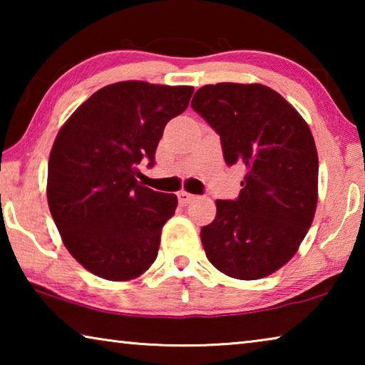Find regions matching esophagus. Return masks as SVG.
I'll use <instances>...</instances> for the list:
<instances>
[{
    "label": "esophagus",
    "instance_id": "34e87169",
    "mask_svg": "<svg viewBox=\"0 0 365 365\" xmlns=\"http://www.w3.org/2000/svg\"><path fill=\"white\" fill-rule=\"evenodd\" d=\"M177 196H178V201H180V205H185V206L196 200L195 195H190V193H187V191H178Z\"/></svg>",
    "mask_w": 365,
    "mask_h": 365
}]
</instances>
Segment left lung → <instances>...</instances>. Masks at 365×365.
<instances>
[{"mask_svg": "<svg viewBox=\"0 0 365 365\" xmlns=\"http://www.w3.org/2000/svg\"><path fill=\"white\" fill-rule=\"evenodd\" d=\"M191 108L220 135L225 163L246 168L237 200L215 201V219L201 228L202 248L222 274L264 279L296 255L316 214L319 158L311 128L261 83L205 85Z\"/></svg>", "mask_w": 365, "mask_h": 365, "instance_id": "left-lung-1", "label": "left lung"}]
</instances>
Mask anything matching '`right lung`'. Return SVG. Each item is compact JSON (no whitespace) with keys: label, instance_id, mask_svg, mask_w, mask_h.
<instances>
[{"label":"right lung","instance_id":"add662e5","mask_svg":"<svg viewBox=\"0 0 365 365\" xmlns=\"http://www.w3.org/2000/svg\"><path fill=\"white\" fill-rule=\"evenodd\" d=\"M193 86L127 80L103 86L61 127L48 160V206L63 243L101 279L133 280L156 261L177 196L143 187L164 127L188 108Z\"/></svg>","mask_w":365,"mask_h":365}]
</instances>
